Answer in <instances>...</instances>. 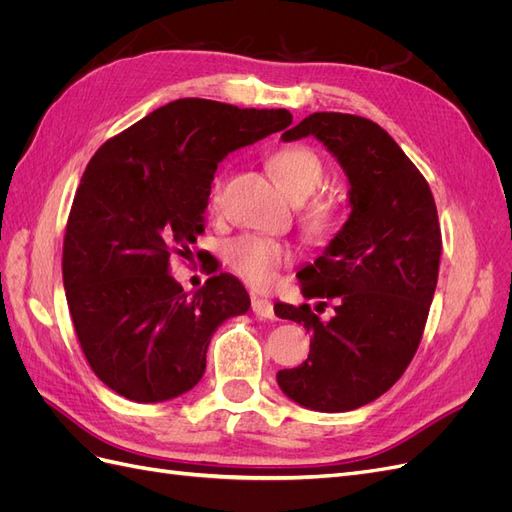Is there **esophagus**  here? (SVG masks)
Here are the masks:
<instances>
[{
  "mask_svg": "<svg viewBox=\"0 0 512 512\" xmlns=\"http://www.w3.org/2000/svg\"><path fill=\"white\" fill-rule=\"evenodd\" d=\"M252 312H254L258 318H267V320H273V318H275L273 303L267 301V299H260V297H252Z\"/></svg>",
  "mask_w": 512,
  "mask_h": 512,
  "instance_id": "34e87169",
  "label": "esophagus"
}]
</instances>
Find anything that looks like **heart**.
Listing matches in <instances>:
<instances>
[{
  "mask_svg": "<svg viewBox=\"0 0 512 512\" xmlns=\"http://www.w3.org/2000/svg\"><path fill=\"white\" fill-rule=\"evenodd\" d=\"M271 168L280 181L286 194L294 200H303L312 196L324 179V166L318 153L307 147H288L277 151L271 158ZM222 196V179H215L211 185V205L218 207ZM331 207L324 203H316L307 213V220L314 228H324L331 222ZM290 260V250L286 245L273 239L241 235L230 239L224 245V262L230 271L239 275L243 282L265 288L269 286L277 269Z\"/></svg>",
  "mask_w": 512,
  "mask_h": 512,
  "instance_id": "1",
  "label": "heart"
}]
</instances>
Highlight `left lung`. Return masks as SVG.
Segmentation results:
<instances>
[{"instance_id":"1","label":"left lung","mask_w":512,"mask_h":512,"mask_svg":"<svg viewBox=\"0 0 512 512\" xmlns=\"http://www.w3.org/2000/svg\"><path fill=\"white\" fill-rule=\"evenodd\" d=\"M305 136L344 168L350 215L297 273L303 297L335 301V314L322 320L307 303H275L277 316L312 333L307 361L277 371V384L303 408L348 412L389 391L421 344L442 254L438 209L425 177L378 123L314 113L282 141Z\"/></svg>"}]
</instances>
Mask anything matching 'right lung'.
<instances>
[{"instance_id": "1", "label": "right lung", "mask_w": 512, "mask_h": 512, "mask_svg": "<svg viewBox=\"0 0 512 512\" xmlns=\"http://www.w3.org/2000/svg\"><path fill=\"white\" fill-rule=\"evenodd\" d=\"M292 123L286 108L181 98L108 138L87 164L64 237V288L89 367L115 393L156 404L203 378L213 333L250 309L235 275L192 297L170 275L192 258L218 164Z\"/></svg>"}]
</instances>
